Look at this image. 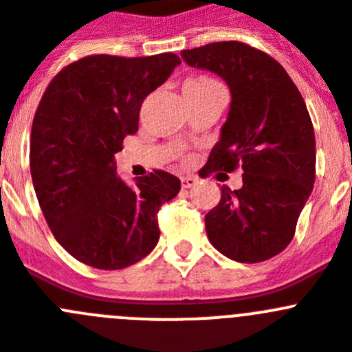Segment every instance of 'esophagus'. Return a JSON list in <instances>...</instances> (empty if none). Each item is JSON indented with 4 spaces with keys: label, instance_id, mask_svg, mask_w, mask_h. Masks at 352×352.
<instances>
[{
    "label": "esophagus",
    "instance_id": "34e87169",
    "mask_svg": "<svg viewBox=\"0 0 352 352\" xmlns=\"http://www.w3.org/2000/svg\"><path fill=\"white\" fill-rule=\"evenodd\" d=\"M198 184L196 177H182V189H191Z\"/></svg>",
    "mask_w": 352,
    "mask_h": 352
}]
</instances>
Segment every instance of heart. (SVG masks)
Masks as SVG:
<instances>
[{
    "instance_id": "obj_1",
    "label": "heart",
    "mask_w": 352,
    "mask_h": 352,
    "mask_svg": "<svg viewBox=\"0 0 352 352\" xmlns=\"http://www.w3.org/2000/svg\"><path fill=\"white\" fill-rule=\"evenodd\" d=\"M182 94L186 100H195V98H208L215 94H223L221 85L208 75H195L184 80Z\"/></svg>"
}]
</instances>
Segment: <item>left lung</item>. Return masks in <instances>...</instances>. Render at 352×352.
<instances>
[{
    "label": "left lung",
    "instance_id": "left-lung-1",
    "mask_svg": "<svg viewBox=\"0 0 352 352\" xmlns=\"http://www.w3.org/2000/svg\"><path fill=\"white\" fill-rule=\"evenodd\" d=\"M180 56L226 80L231 107L205 173L243 170L205 215L208 240L226 258L259 263L283 252L316 180L314 126L305 101L272 56L242 42H215Z\"/></svg>",
    "mask_w": 352,
    "mask_h": 352
}]
</instances>
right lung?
<instances>
[{
	"label": "right lung",
	"mask_w": 352,
	"mask_h": 352,
	"mask_svg": "<svg viewBox=\"0 0 352 352\" xmlns=\"http://www.w3.org/2000/svg\"><path fill=\"white\" fill-rule=\"evenodd\" d=\"M177 65L172 52L147 58L85 56L50 80L33 119L30 166L52 235L100 270L135 265L160 240L157 212L180 191L163 170L129 188L113 154L138 131L140 107Z\"/></svg>",
	"instance_id": "obj_1"
}]
</instances>
